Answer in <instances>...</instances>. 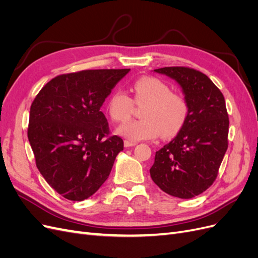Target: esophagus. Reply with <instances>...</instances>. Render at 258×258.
Segmentation results:
<instances>
[{
	"label": "esophagus",
	"instance_id": "obj_1",
	"mask_svg": "<svg viewBox=\"0 0 258 258\" xmlns=\"http://www.w3.org/2000/svg\"><path fill=\"white\" fill-rule=\"evenodd\" d=\"M123 145H124V147H131V146H135V145H137V143L136 142H131V141H123Z\"/></svg>",
	"mask_w": 258,
	"mask_h": 258
}]
</instances>
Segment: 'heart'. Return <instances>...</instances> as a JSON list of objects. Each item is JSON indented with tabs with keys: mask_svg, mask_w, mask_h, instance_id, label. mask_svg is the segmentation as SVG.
Instances as JSON below:
<instances>
[{
	"mask_svg": "<svg viewBox=\"0 0 258 258\" xmlns=\"http://www.w3.org/2000/svg\"><path fill=\"white\" fill-rule=\"evenodd\" d=\"M135 102L145 105L141 112L143 119L129 120L116 129V134L132 142L153 140L162 135L172 138L177 135L188 117V105L184 98L172 93L170 86L156 77H141L132 85ZM134 102L120 89H115L106 103L108 115L114 121L127 120Z\"/></svg>",
	"mask_w": 258,
	"mask_h": 258,
	"instance_id": "heart-1",
	"label": "heart"
}]
</instances>
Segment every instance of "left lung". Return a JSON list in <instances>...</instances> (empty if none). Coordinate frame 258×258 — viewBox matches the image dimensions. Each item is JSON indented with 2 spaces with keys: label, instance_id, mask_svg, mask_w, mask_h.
<instances>
[{
  "label": "left lung",
  "instance_id": "obj_1",
  "mask_svg": "<svg viewBox=\"0 0 258 258\" xmlns=\"http://www.w3.org/2000/svg\"><path fill=\"white\" fill-rule=\"evenodd\" d=\"M174 80L188 105L184 127L156 152L151 177L161 190L190 199L213 184L228 147L229 119L223 93L197 70L167 67L154 70Z\"/></svg>",
  "mask_w": 258,
  "mask_h": 258
}]
</instances>
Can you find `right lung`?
Returning <instances> with one entry per match:
<instances>
[{
	"mask_svg": "<svg viewBox=\"0 0 258 258\" xmlns=\"http://www.w3.org/2000/svg\"><path fill=\"white\" fill-rule=\"evenodd\" d=\"M130 69L87 70L54 77L30 108L28 139L36 167L61 196L83 201L110 175L122 140L107 139L101 106Z\"/></svg>",
	"mask_w": 258,
	"mask_h": 258,
	"instance_id": "1",
	"label": "right lung"
}]
</instances>
